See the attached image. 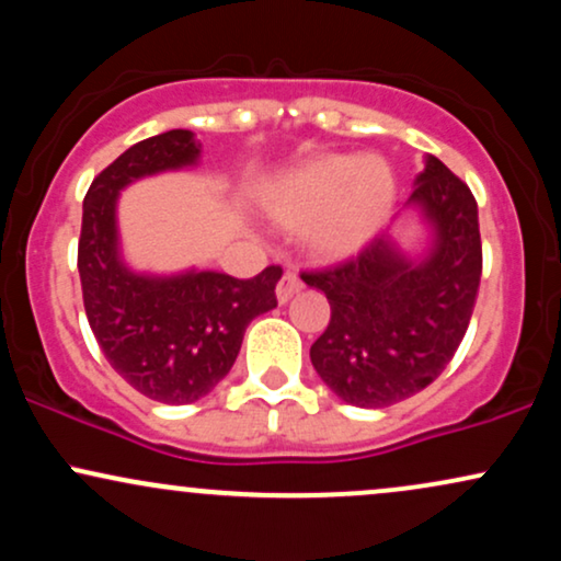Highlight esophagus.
<instances>
[{
	"label": "esophagus",
	"mask_w": 561,
	"mask_h": 561,
	"mask_svg": "<svg viewBox=\"0 0 561 561\" xmlns=\"http://www.w3.org/2000/svg\"><path fill=\"white\" fill-rule=\"evenodd\" d=\"M300 289H302L300 276L295 272H285V274H282L279 285H276V298H279V302H287L289 298H293V295H298Z\"/></svg>",
	"instance_id": "34e87169"
}]
</instances>
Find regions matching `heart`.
<instances>
[{
  "label": "heart",
  "mask_w": 561,
  "mask_h": 561,
  "mask_svg": "<svg viewBox=\"0 0 561 561\" xmlns=\"http://www.w3.org/2000/svg\"><path fill=\"white\" fill-rule=\"evenodd\" d=\"M396 182L377 158H324L268 192V214L285 229L306 231L313 255L340 261L371 242L388 218Z\"/></svg>",
  "instance_id": "b5f03b06"
}]
</instances>
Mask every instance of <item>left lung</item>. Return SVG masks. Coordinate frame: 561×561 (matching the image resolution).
Instances as JSON below:
<instances>
[{
    "mask_svg": "<svg viewBox=\"0 0 561 561\" xmlns=\"http://www.w3.org/2000/svg\"><path fill=\"white\" fill-rule=\"evenodd\" d=\"M411 203L435 227L424 259H405L388 237L334 266L302 272L330 300V324L311 364L334 396L385 409L427 388L465 340L482 274L478 203L437 158L416 176Z\"/></svg>",
    "mask_w": 561,
    "mask_h": 561,
    "instance_id": "1",
    "label": "left lung"
}]
</instances>
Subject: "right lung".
<instances>
[{
  "label": "right lung",
  "instance_id": "1",
  "mask_svg": "<svg viewBox=\"0 0 561 561\" xmlns=\"http://www.w3.org/2000/svg\"><path fill=\"white\" fill-rule=\"evenodd\" d=\"M199 156L186 128L128 147L94 176L83 197L79 274L83 311L107 364L160 403H195L229 375L244 330L276 308L282 266L253 279L218 272L131 274L118 259L115 199L128 182L192 165Z\"/></svg>",
  "mask_w": 561,
  "mask_h": 561
}]
</instances>
